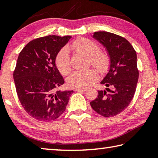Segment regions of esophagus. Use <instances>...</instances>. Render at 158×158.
Returning <instances> with one entry per match:
<instances>
[{
  "mask_svg": "<svg viewBox=\"0 0 158 158\" xmlns=\"http://www.w3.org/2000/svg\"><path fill=\"white\" fill-rule=\"evenodd\" d=\"M74 90L75 91H77V92H84L86 90V89H74Z\"/></svg>",
  "mask_w": 158,
  "mask_h": 158,
  "instance_id": "1",
  "label": "esophagus"
}]
</instances>
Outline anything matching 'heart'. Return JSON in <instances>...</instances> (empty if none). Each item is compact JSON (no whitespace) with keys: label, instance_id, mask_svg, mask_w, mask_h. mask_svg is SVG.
Returning a JSON list of instances; mask_svg holds the SVG:
<instances>
[{"label":"heart","instance_id":"obj_1","mask_svg":"<svg viewBox=\"0 0 158 158\" xmlns=\"http://www.w3.org/2000/svg\"><path fill=\"white\" fill-rule=\"evenodd\" d=\"M69 49L79 54L89 58V62L99 70H105L110 62L107 53L100 50L98 44L91 40L79 38L74 40L69 47ZM56 65L63 74H67L71 69L68 50L63 48L57 53L55 60ZM98 78V74L95 69H89L83 71H75L68 78L69 86L76 89H84L94 84Z\"/></svg>","mask_w":158,"mask_h":158}]
</instances>
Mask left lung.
I'll return each mask as SVG.
<instances>
[{
  "mask_svg": "<svg viewBox=\"0 0 158 158\" xmlns=\"http://www.w3.org/2000/svg\"><path fill=\"white\" fill-rule=\"evenodd\" d=\"M93 37L106 48L110 68L100 82L106 90H98V97L90 104L101 116H114L127 107L135 93L139 79L137 53L126 39L118 35L98 31Z\"/></svg>",
  "mask_w": 158,
  "mask_h": 158,
  "instance_id": "left-lung-1",
  "label": "left lung"
}]
</instances>
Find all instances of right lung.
I'll return each instance as SVG.
<instances>
[{"instance_id":"right-lung-1","label":"right lung","mask_w":158,"mask_h":158,"mask_svg":"<svg viewBox=\"0 0 158 158\" xmlns=\"http://www.w3.org/2000/svg\"><path fill=\"white\" fill-rule=\"evenodd\" d=\"M71 36L48 35L26 45L18 56L13 77L24 110L35 119H57L66 109L73 90H58L64 79L56 66L57 53Z\"/></svg>"}]
</instances>
